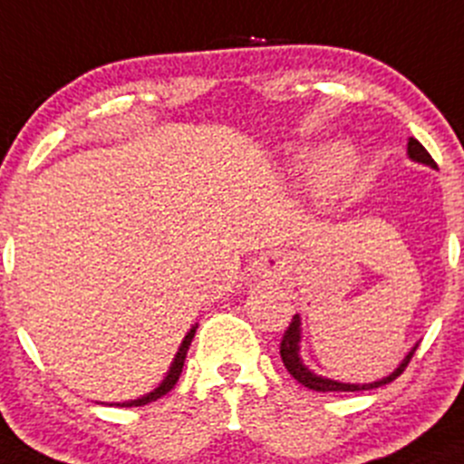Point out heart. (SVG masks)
Instances as JSON below:
<instances>
[{"mask_svg":"<svg viewBox=\"0 0 464 464\" xmlns=\"http://www.w3.org/2000/svg\"><path fill=\"white\" fill-rule=\"evenodd\" d=\"M357 169V154L348 145H330L321 157V182L330 193H339Z\"/></svg>","mask_w":464,"mask_h":464,"instance_id":"obj_1","label":"heart"}]
</instances>
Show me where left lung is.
I'll list each match as a JSON object with an SVG mask.
<instances>
[{
  "mask_svg": "<svg viewBox=\"0 0 464 464\" xmlns=\"http://www.w3.org/2000/svg\"><path fill=\"white\" fill-rule=\"evenodd\" d=\"M408 154L414 159V161H421V163H428V166H433L435 169V161L433 157L428 154V150L423 148L421 143H419L417 139H410L408 143ZM298 342H301V319H298V314L291 319L289 328L285 330V334H282V342H280V357L282 362H285L286 372L291 373V376L295 378V381L301 382V385H305L307 390H314V392H362V390H373V387H381V385H387V382L396 381V378L401 376V373L405 372V367L410 364V360H412L414 351H417V346L412 348V351L408 353V357H405L403 362L399 364V369H396L394 373H390L387 378H382V381H376V382H369V385H351V382H337V381H328V378H321L316 376V373H312L310 369L303 364L301 355H298Z\"/></svg>",
  "mask_w": 464,
  "mask_h": 464,
  "instance_id": "obj_1",
  "label": "left lung"
}]
</instances>
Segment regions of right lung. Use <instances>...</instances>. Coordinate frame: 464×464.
Returning <instances> with one entry per match:
<instances>
[{
    "label": "right lung",
    "mask_w": 464,
    "mask_h": 464,
    "mask_svg": "<svg viewBox=\"0 0 464 464\" xmlns=\"http://www.w3.org/2000/svg\"><path fill=\"white\" fill-rule=\"evenodd\" d=\"M193 334H196V325H193V328L188 330V333H187V337H184L182 346H179L178 355H175L173 367H170L169 376L163 378V382H161V385H159L157 390H154V392H150V394L140 396V399H136V401H127V403H122V408H139V405H145V403H150V401H157V399H161L163 394H169V392L173 390V387H175V382L179 381V373H182L184 360H187V351H188V346H191V342H193Z\"/></svg>",
    "instance_id": "obj_1"
}]
</instances>
